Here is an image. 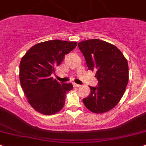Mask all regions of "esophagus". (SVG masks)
<instances>
[{"instance_id": "1", "label": "esophagus", "mask_w": 146, "mask_h": 146, "mask_svg": "<svg viewBox=\"0 0 146 146\" xmlns=\"http://www.w3.org/2000/svg\"><path fill=\"white\" fill-rule=\"evenodd\" d=\"M72 84H73L74 87H79V86H81L80 84H76V83H73Z\"/></svg>"}]
</instances>
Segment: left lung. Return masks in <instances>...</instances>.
Segmentation results:
<instances>
[{
  "label": "left lung",
  "instance_id": "8db88e82",
  "mask_svg": "<svg viewBox=\"0 0 146 146\" xmlns=\"http://www.w3.org/2000/svg\"><path fill=\"white\" fill-rule=\"evenodd\" d=\"M78 47L98 81L97 86H89L91 94L83 99L84 106L94 113L108 112L117 105L128 84L127 59L116 46L102 40L79 42Z\"/></svg>",
  "mask_w": 146,
  "mask_h": 146
}]
</instances>
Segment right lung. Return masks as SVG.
<instances>
[{
    "label": "right lung",
    "mask_w": 146,
    "mask_h": 146,
    "mask_svg": "<svg viewBox=\"0 0 146 146\" xmlns=\"http://www.w3.org/2000/svg\"><path fill=\"white\" fill-rule=\"evenodd\" d=\"M77 43L51 40L36 44L22 57L19 80L31 106L43 115H54L62 109L65 94L73 88L70 83H60L51 77L66 54Z\"/></svg>",
    "instance_id": "add662e5"
}]
</instances>
